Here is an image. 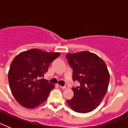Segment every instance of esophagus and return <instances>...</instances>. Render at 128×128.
Segmentation results:
<instances>
[{"label": "esophagus", "mask_w": 128, "mask_h": 128, "mask_svg": "<svg viewBox=\"0 0 128 128\" xmlns=\"http://www.w3.org/2000/svg\"><path fill=\"white\" fill-rule=\"evenodd\" d=\"M60 87L61 88H62V89H67V88H68V85H65V86H60Z\"/></svg>", "instance_id": "obj_1"}]
</instances>
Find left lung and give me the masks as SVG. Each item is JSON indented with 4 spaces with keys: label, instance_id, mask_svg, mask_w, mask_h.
Masks as SVG:
<instances>
[{
    "label": "left lung",
    "instance_id": "1",
    "mask_svg": "<svg viewBox=\"0 0 128 128\" xmlns=\"http://www.w3.org/2000/svg\"><path fill=\"white\" fill-rule=\"evenodd\" d=\"M66 58L73 69L72 80L80 84L72 87L74 97L66 102L76 112H90L100 104L108 90L107 66L97 54L88 51L67 54Z\"/></svg>",
    "mask_w": 128,
    "mask_h": 128
}]
</instances>
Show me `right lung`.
<instances>
[{
  "mask_svg": "<svg viewBox=\"0 0 128 128\" xmlns=\"http://www.w3.org/2000/svg\"><path fill=\"white\" fill-rule=\"evenodd\" d=\"M60 55L59 52L32 48L20 52L13 59L8 72L9 84L20 104L34 108L47 100L54 84L42 78Z\"/></svg>",
  "mask_w": 128,
  "mask_h": 128,
  "instance_id": "right-lung-1",
  "label": "right lung"
}]
</instances>
